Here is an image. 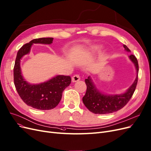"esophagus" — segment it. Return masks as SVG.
<instances>
[{
	"mask_svg": "<svg viewBox=\"0 0 151 151\" xmlns=\"http://www.w3.org/2000/svg\"><path fill=\"white\" fill-rule=\"evenodd\" d=\"M80 79H81V78H80V76L79 75H77V74L74 75L73 77H72V82H76L78 81H79Z\"/></svg>",
	"mask_w": 151,
	"mask_h": 151,
	"instance_id": "34e87169",
	"label": "esophagus"
}]
</instances>
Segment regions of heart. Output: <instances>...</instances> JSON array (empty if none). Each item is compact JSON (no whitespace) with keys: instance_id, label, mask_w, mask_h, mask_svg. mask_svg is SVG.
I'll return each mask as SVG.
<instances>
[{"instance_id":"1","label":"heart","mask_w":151,"mask_h":151,"mask_svg":"<svg viewBox=\"0 0 151 151\" xmlns=\"http://www.w3.org/2000/svg\"><path fill=\"white\" fill-rule=\"evenodd\" d=\"M103 49V47L101 45H92L87 47V52L90 53H95Z\"/></svg>"}]
</instances>
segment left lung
I'll return each mask as SVG.
<instances>
[{"mask_svg":"<svg viewBox=\"0 0 151 151\" xmlns=\"http://www.w3.org/2000/svg\"><path fill=\"white\" fill-rule=\"evenodd\" d=\"M124 47L127 52H131L126 45H124ZM129 58L136 67L137 76L133 84L125 92L120 94H107L97 89L91 76L85 79L87 91L85 96L82 97V101L91 112L98 114L113 113L120 110L127 104L136 89L139 72L138 62L136 57L131 55Z\"/></svg>","mask_w":151,"mask_h":151,"instance_id":"1","label":"left lung"}]
</instances>
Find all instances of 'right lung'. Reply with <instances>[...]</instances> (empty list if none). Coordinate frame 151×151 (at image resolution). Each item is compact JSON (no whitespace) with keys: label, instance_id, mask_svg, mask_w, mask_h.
Returning <instances> with one entry per match:
<instances>
[{"label":"right lung","instance_id":"obj_1","mask_svg":"<svg viewBox=\"0 0 151 151\" xmlns=\"http://www.w3.org/2000/svg\"><path fill=\"white\" fill-rule=\"evenodd\" d=\"M54 38L33 39L20 48L17 54L14 68V84L19 96L27 104L38 110H50L59 104L62 92L71 82L70 76L57 75L48 81L39 84H30L24 78L20 60L29 54L34 44H51Z\"/></svg>","mask_w":151,"mask_h":151}]
</instances>
